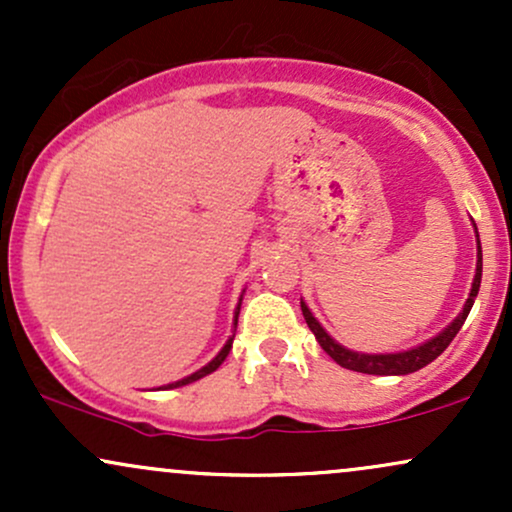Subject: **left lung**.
<instances>
[{
    "label": "left lung",
    "instance_id": "obj_1",
    "mask_svg": "<svg viewBox=\"0 0 512 512\" xmlns=\"http://www.w3.org/2000/svg\"><path fill=\"white\" fill-rule=\"evenodd\" d=\"M477 238H479V233H477ZM477 248H479L477 274H474L472 293H469V298H467V303H464L462 313L457 315L455 320H452L450 325L438 334V337L428 339L426 344L416 346V349L402 351V354H358V351L344 349L342 344L334 342L330 334L322 330L320 322H317L315 317H313V313H310V310H308V305L301 301V310H303L305 322H308L310 332L315 334V339H317V342H320L322 349H325L327 354H330L334 361H337L342 368L356 370V373H368V375H407V373H414V370L424 368L431 361H436V358L443 354L445 349H448L452 339H455V334L460 332V327L464 325V320H467L469 310H472L474 298H477L479 286H481V245H477Z\"/></svg>",
    "mask_w": 512,
    "mask_h": 512
}]
</instances>
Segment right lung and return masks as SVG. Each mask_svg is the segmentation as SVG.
Segmentation results:
<instances>
[{"instance_id": "add662e5", "label": "right lung", "mask_w": 512, "mask_h": 512, "mask_svg": "<svg viewBox=\"0 0 512 512\" xmlns=\"http://www.w3.org/2000/svg\"><path fill=\"white\" fill-rule=\"evenodd\" d=\"M240 301H243V298H240ZM238 313H240V303H238V310H236V325H238ZM233 337H236V334H233ZM233 337H231V339H228V342H226V346H223V349L219 351V356H216V358H214V361H211V363H207V366H204V368H199V370H197V373H192V375H187V378H182V380H178V383H170V385H166V390H173V387H180V385H190V383H195V380H199V378H204V375L214 373V370H216V368H219L223 361H226L228 351H231Z\"/></svg>"}]
</instances>
